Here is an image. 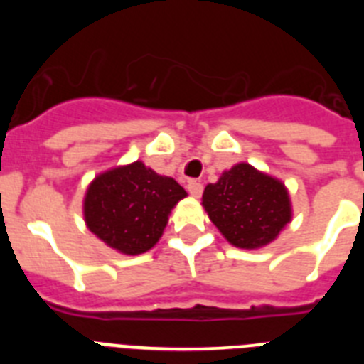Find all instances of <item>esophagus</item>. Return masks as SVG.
<instances>
[{"mask_svg": "<svg viewBox=\"0 0 364 364\" xmlns=\"http://www.w3.org/2000/svg\"><path fill=\"white\" fill-rule=\"evenodd\" d=\"M202 189H204V186L200 182H197V180H189L188 182V191L191 193L193 197H200Z\"/></svg>", "mask_w": 364, "mask_h": 364, "instance_id": "34e87169", "label": "esophagus"}]
</instances>
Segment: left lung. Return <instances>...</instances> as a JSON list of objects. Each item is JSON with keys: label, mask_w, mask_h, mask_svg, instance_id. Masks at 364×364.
Wrapping results in <instances>:
<instances>
[{"label": "left lung", "mask_w": 364, "mask_h": 364, "mask_svg": "<svg viewBox=\"0 0 364 364\" xmlns=\"http://www.w3.org/2000/svg\"><path fill=\"white\" fill-rule=\"evenodd\" d=\"M202 205L224 239L242 250L266 246L291 220L286 186L246 162L205 186Z\"/></svg>", "instance_id": "left-lung-1"}]
</instances>
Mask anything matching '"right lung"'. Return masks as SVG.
Returning <instances> with one entry per match:
<instances>
[{"instance_id": "add662e5", "label": "right lung", "mask_w": 364, "mask_h": 364, "mask_svg": "<svg viewBox=\"0 0 364 364\" xmlns=\"http://www.w3.org/2000/svg\"><path fill=\"white\" fill-rule=\"evenodd\" d=\"M188 193L171 176H162L136 160L100 173L87 188V228L124 255L149 252L162 237L171 210Z\"/></svg>"}]
</instances>
